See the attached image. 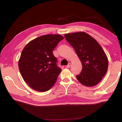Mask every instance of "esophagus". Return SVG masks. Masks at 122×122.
Returning a JSON list of instances; mask_svg holds the SVG:
<instances>
[{
    "label": "esophagus",
    "instance_id": "esophagus-1",
    "mask_svg": "<svg viewBox=\"0 0 122 122\" xmlns=\"http://www.w3.org/2000/svg\"><path fill=\"white\" fill-rule=\"evenodd\" d=\"M71 63H69L68 64V65H67V66H66V67H67V68H69L70 67H71Z\"/></svg>",
    "mask_w": 122,
    "mask_h": 122
}]
</instances>
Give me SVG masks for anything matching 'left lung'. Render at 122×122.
<instances>
[{"mask_svg": "<svg viewBox=\"0 0 122 122\" xmlns=\"http://www.w3.org/2000/svg\"><path fill=\"white\" fill-rule=\"evenodd\" d=\"M65 37L75 49L82 65V71L76 78L86 86L97 84L108 67V58L100 44L85 32L66 34Z\"/></svg>", "mask_w": 122, "mask_h": 122, "instance_id": "8db88e82", "label": "left lung"}]
</instances>
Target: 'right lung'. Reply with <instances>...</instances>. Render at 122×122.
<instances>
[{
	"label": "right lung",
	"instance_id": "add662e5",
	"mask_svg": "<svg viewBox=\"0 0 122 122\" xmlns=\"http://www.w3.org/2000/svg\"><path fill=\"white\" fill-rule=\"evenodd\" d=\"M64 38L59 34H48L30 41L22 51L19 68L24 81L32 89L45 92L56 81L61 69L53 51Z\"/></svg>",
	"mask_w": 122,
	"mask_h": 122
}]
</instances>
